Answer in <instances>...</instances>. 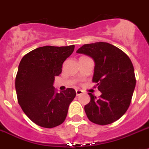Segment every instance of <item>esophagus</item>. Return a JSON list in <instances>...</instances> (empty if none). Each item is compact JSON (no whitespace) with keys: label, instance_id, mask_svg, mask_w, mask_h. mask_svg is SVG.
<instances>
[{"label":"esophagus","instance_id":"obj_1","mask_svg":"<svg viewBox=\"0 0 149 149\" xmlns=\"http://www.w3.org/2000/svg\"><path fill=\"white\" fill-rule=\"evenodd\" d=\"M76 96H79V95L82 94L83 91L81 90H76Z\"/></svg>","mask_w":149,"mask_h":149}]
</instances>
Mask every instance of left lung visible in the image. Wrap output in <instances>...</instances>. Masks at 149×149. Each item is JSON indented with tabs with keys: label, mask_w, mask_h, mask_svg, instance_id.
I'll return each instance as SVG.
<instances>
[{
	"label": "left lung",
	"mask_w": 149,
	"mask_h": 149,
	"mask_svg": "<svg viewBox=\"0 0 149 149\" xmlns=\"http://www.w3.org/2000/svg\"><path fill=\"white\" fill-rule=\"evenodd\" d=\"M77 53L87 55L95 62L93 81L102 93L84 106L90 121L101 125L119 120L126 112L133 96L136 79L131 59L121 49L106 42L81 46Z\"/></svg>",
	"instance_id": "8db88e82"
}]
</instances>
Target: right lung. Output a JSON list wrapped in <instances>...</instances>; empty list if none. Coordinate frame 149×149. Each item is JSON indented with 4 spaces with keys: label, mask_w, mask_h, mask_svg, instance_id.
I'll return each instance as SVG.
<instances>
[{
    "label": "right lung",
    "mask_w": 149,
    "mask_h": 149,
    "mask_svg": "<svg viewBox=\"0 0 149 149\" xmlns=\"http://www.w3.org/2000/svg\"><path fill=\"white\" fill-rule=\"evenodd\" d=\"M74 47H41L25 55L20 62L15 78L18 102L25 114L39 126L54 128L66 119L76 91L67 88L58 93L53 82Z\"/></svg>",
    "instance_id": "1"
}]
</instances>
